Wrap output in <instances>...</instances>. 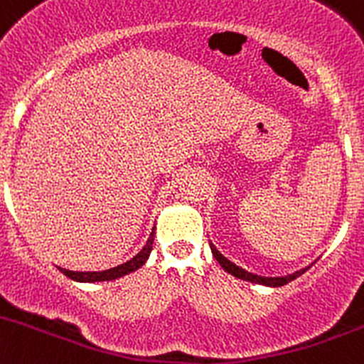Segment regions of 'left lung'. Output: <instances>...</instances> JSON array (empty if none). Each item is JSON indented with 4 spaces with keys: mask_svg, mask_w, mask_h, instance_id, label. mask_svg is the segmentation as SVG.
I'll use <instances>...</instances> for the list:
<instances>
[{
    "mask_svg": "<svg viewBox=\"0 0 364 364\" xmlns=\"http://www.w3.org/2000/svg\"><path fill=\"white\" fill-rule=\"evenodd\" d=\"M210 247H211V252H213L215 259H217L218 263H220V267L224 268V270L228 272V274H231V276L238 277V279H242V281H249V283L263 284V287H274V288L284 287V284H288V283H290V281L297 279L299 276H302V274H304V272L309 268V267H306V268H302V270L294 272V274H290V276H284V277H261V276H256V274H250V272L243 270V268L236 267L235 263H231V261H229L228 257H224L220 252H218L217 249H215L213 243H210Z\"/></svg>",
    "mask_w": 364,
    "mask_h": 364,
    "instance_id": "8db88e82",
    "label": "left lung"
}]
</instances>
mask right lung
I'll use <instances>...</instances> for the list:
<instances>
[{
    "instance_id": "right-lung-1",
    "label": "right lung",
    "mask_w": 364,
    "mask_h": 364,
    "mask_svg": "<svg viewBox=\"0 0 364 364\" xmlns=\"http://www.w3.org/2000/svg\"><path fill=\"white\" fill-rule=\"evenodd\" d=\"M153 242H154V231L151 232L149 240H147V243L144 245V249L140 250V252L136 254L135 257H132V259L126 261V263L119 264V267L108 268V270H103V272H73V270H65V268H60V272H62L63 276L69 277V279L80 281V283H96V281L117 279V277L126 276V274H132V272H135L136 268H140L144 263H146L147 257H149V254H151V250H153Z\"/></svg>"
}]
</instances>
